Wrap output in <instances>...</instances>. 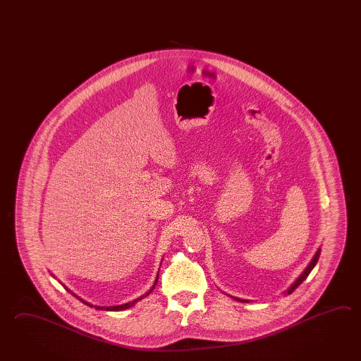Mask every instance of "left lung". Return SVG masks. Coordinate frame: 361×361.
Masks as SVG:
<instances>
[{"label": "left lung", "instance_id": "obj_1", "mask_svg": "<svg viewBox=\"0 0 361 361\" xmlns=\"http://www.w3.org/2000/svg\"><path fill=\"white\" fill-rule=\"evenodd\" d=\"M319 256H320V250H317V255H315V256H314V258L311 259V262H310L309 266L306 267V270L302 272L301 276H300L298 279L295 280L292 287L288 289V295H290V293H292V292L295 290V288L298 287V286L301 284L302 281H303V280L306 279V278L309 276V274L310 272H311V270H312V269L315 267V265H317V259H319ZM235 300H238V301H243V300H239V298H235Z\"/></svg>", "mask_w": 361, "mask_h": 361}]
</instances>
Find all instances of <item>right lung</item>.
<instances>
[{"mask_svg": "<svg viewBox=\"0 0 361 361\" xmlns=\"http://www.w3.org/2000/svg\"><path fill=\"white\" fill-rule=\"evenodd\" d=\"M157 281H158V276H157V279H155L154 286H153V288H152V289H150V290L147 292V295H141L140 298H137V300H135V301L128 302V303H125V305H119V306H109V307H100V306H96V309L106 310V311H121V310L128 309V307H131V306H133V305H135L136 302H139L140 301V300H142V297H147V295H150V292H152V290L154 289L155 284H157ZM68 292H71V290L68 289ZM71 293H72V295H73L74 297H77V295H74L73 292H71ZM77 298H78V300H81L80 297H77ZM81 302H83L85 305H87V306H90V307H92V305H91V303H87V302L83 301V300H81Z\"/></svg>", "mask_w": 361, "mask_h": 361, "instance_id": "obj_1", "label": "right lung"}]
</instances>
